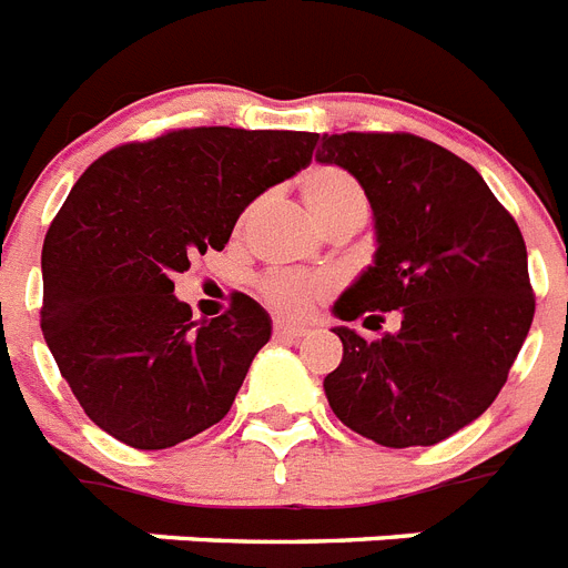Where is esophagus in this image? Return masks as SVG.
<instances>
[{
  "mask_svg": "<svg viewBox=\"0 0 568 568\" xmlns=\"http://www.w3.org/2000/svg\"><path fill=\"white\" fill-rule=\"evenodd\" d=\"M272 334L278 339H302L311 334V328H305V325H290V322L284 320H275V325H272Z\"/></svg>",
  "mask_w": 568,
  "mask_h": 568,
  "instance_id": "esophagus-1",
  "label": "esophagus"
}]
</instances>
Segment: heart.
<instances>
[{
	"instance_id": "obj_1",
	"label": "heart",
	"mask_w": 568,
	"mask_h": 568,
	"mask_svg": "<svg viewBox=\"0 0 568 568\" xmlns=\"http://www.w3.org/2000/svg\"><path fill=\"white\" fill-rule=\"evenodd\" d=\"M302 196L322 229L346 216H366V196L348 172L337 166H313L302 175ZM325 293V281L305 272H270L261 281V296L272 311L302 316Z\"/></svg>"
}]
</instances>
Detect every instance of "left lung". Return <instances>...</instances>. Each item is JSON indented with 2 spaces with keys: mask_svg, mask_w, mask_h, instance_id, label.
Returning a JSON list of instances; mask_svg holds the SVG:
<instances>
[{
  "mask_svg": "<svg viewBox=\"0 0 568 568\" xmlns=\"http://www.w3.org/2000/svg\"><path fill=\"white\" fill-rule=\"evenodd\" d=\"M316 161L355 175L378 246L334 316L402 313L381 339L334 328L343 361L322 381L331 410L378 446L443 443L496 402L534 322L519 225L475 166L430 140L322 134Z\"/></svg>",
  "mask_w": 568,
  "mask_h": 568,
  "instance_id": "8db88e82",
  "label": "left lung"
}]
</instances>
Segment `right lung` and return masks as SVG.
<instances>
[{
	"instance_id": "add662e5",
	"label": "right lung",
	"mask_w": 568,
	"mask_h": 568,
	"mask_svg": "<svg viewBox=\"0 0 568 568\" xmlns=\"http://www.w3.org/2000/svg\"><path fill=\"white\" fill-rule=\"evenodd\" d=\"M311 131L184 129L90 163L43 243L40 328L90 419L131 448H170L231 410L272 337L237 293L193 320L175 275L222 252L261 193L311 163Z\"/></svg>"
}]
</instances>
